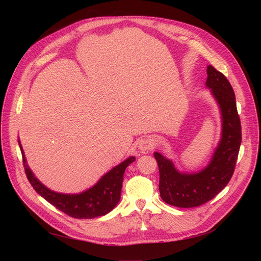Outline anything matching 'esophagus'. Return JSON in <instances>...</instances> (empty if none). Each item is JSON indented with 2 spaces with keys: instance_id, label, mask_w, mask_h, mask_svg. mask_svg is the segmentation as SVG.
Masks as SVG:
<instances>
[{
  "instance_id": "34e87169",
  "label": "esophagus",
  "mask_w": 261,
  "mask_h": 261,
  "mask_svg": "<svg viewBox=\"0 0 261 261\" xmlns=\"http://www.w3.org/2000/svg\"><path fill=\"white\" fill-rule=\"evenodd\" d=\"M138 149L142 153H146L153 149V143L149 138H142L138 141Z\"/></svg>"
}]
</instances>
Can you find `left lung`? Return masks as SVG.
Instances as JSON below:
<instances>
[{"mask_svg": "<svg viewBox=\"0 0 261 261\" xmlns=\"http://www.w3.org/2000/svg\"><path fill=\"white\" fill-rule=\"evenodd\" d=\"M206 87L221 111L222 132L208 165L199 172L177 170L172 161L154 152L160 170V195L164 202L182 208L197 207L215 198L234 173L241 145V123L229 81L213 65L207 66Z\"/></svg>", "mask_w": 261, "mask_h": 261, "instance_id": "1", "label": "left lung"}]
</instances>
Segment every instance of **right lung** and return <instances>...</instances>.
Wrapping results in <instances>:
<instances>
[{"mask_svg":"<svg viewBox=\"0 0 261 261\" xmlns=\"http://www.w3.org/2000/svg\"><path fill=\"white\" fill-rule=\"evenodd\" d=\"M18 142L22 152L25 173L34 189L55 207L67 216L77 219H93L111 212L120 200L123 172L135 161L134 156L128 158L119 165L108 171L97 183L84 193L65 195L48 189L37 179L26 164L23 148L20 141Z\"/></svg>","mask_w":261,"mask_h":261,"instance_id":"add662e5","label":"right lung"}]
</instances>
